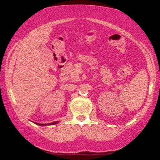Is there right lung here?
<instances>
[{
    "label": "right lung",
    "instance_id": "add662e5",
    "mask_svg": "<svg viewBox=\"0 0 160 160\" xmlns=\"http://www.w3.org/2000/svg\"><path fill=\"white\" fill-rule=\"evenodd\" d=\"M58 122H59L58 121H56V122H52V123H48V124H43V123H35L38 125H40V126H46V125H53L57 124Z\"/></svg>",
    "mask_w": 160,
    "mask_h": 160
}]
</instances>
